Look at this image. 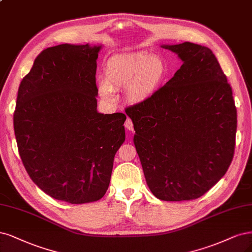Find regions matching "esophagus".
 I'll return each mask as SVG.
<instances>
[{"label": "esophagus", "mask_w": 252, "mask_h": 252, "mask_svg": "<svg viewBox=\"0 0 252 252\" xmlns=\"http://www.w3.org/2000/svg\"><path fill=\"white\" fill-rule=\"evenodd\" d=\"M125 127H126L128 130H130V131H132V130H133V124H132V121L130 120L129 118H127V120H126V122H125Z\"/></svg>", "instance_id": "1"}]
</instances>
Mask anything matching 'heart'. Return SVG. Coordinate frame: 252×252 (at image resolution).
Listing matches in <instances>:
<instances>
[{"label": "heart", "instance_id": "heart-1", "mask_svg": "<svg viewBox=\"0 0 252 252\" xmlns=\"http://www.w3.org/2000/svg\"><path fill=\"white\" fill-rule=\"evenodd\" d=\"M164 60L147 52L110 58L104 68V80L99 81L102 97L114 99V91L125 89L129 103L143 104L158 92L167 76Z\"/></svg>", "mask_w": 252, "mask_h": 252}]
</instances>
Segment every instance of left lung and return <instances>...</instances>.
<instances>
[{
  "instance_id": "left-lung-1",
  "label": "left lung",
  "mask_w": 252,
  "mask_h": 252,
  "mask_svg": "<svg viewBox=\"0 0 252 252\" xmlns=\"http://www.w3.org/2000/svg\"><path fill=\"white\" fill-rule=\"evenodd\" d=\"M161 48L177 54L182 65L150 100L128 107L126 115L152 194L164 201L193 200L230 166L237 109L211 49L189 41Z\"/></svg>"
}]
</instances>
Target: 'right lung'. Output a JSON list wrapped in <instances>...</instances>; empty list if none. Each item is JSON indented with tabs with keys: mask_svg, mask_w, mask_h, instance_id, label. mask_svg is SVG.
<instances>
[{
	"mask_svg": "<svg viewBox=\"0 0 252 252\" xmlns=\"http://www.w3.org/2000/svg\"><path fill=\"white\" fill-rule=\"evenodd\" d=\"M102 46L43 50L17 92L13 127L24 167L40 189L72 204L105 195L126 116L97 110Z\"/></svg>",
	"mask_w": 252,
	"mask_h": 252,
	"instance_id": "right-lung-1",
	"label": "right lung"
}]
</instances>
